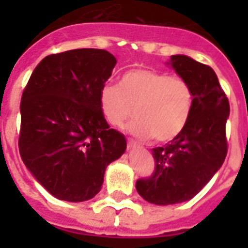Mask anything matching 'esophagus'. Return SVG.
<instances>
[{"label": "esophagus", "instance_id": "1", "mask_svg": "<svg viewBox=\"0 0 248 248\" xmlns=\"http://www.w3.org/2000/svg\"><path fill=\"white\" fill-rule=\"evenodd\" d=\"M136 147H138V144H136L134 140H130V139L127 140V148H128V149H135Z\"/></svg>", "mask_w": 248, "mask_h": 248}]
</instances>
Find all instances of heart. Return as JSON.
Returning <instances> with one entry per match:
<instances>
[{
    "mask_svg": "<svg viewBox=\"0 0 248 248\" xmlns=\"http://www.w3.org/2000/svg\"><path fill=\"white\" fill-rule=\"evenodd\" d=\"M99 108L110 126L128 124L132 135L153 136L159 143L175 139L188 124L193 108V90L177 76L153 69H131L118 86L104 85L99 91Z\"/></svg>",
    "mask_w": 248,
    "mask_h": 248,
    "instance_id": "heart-1",
    "label": "heart"
}]
</instances>
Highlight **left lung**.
Returning a JSON list of instances; mask_svg holds the SVG:
<instances>
[{
	"label": "left lung",
	"mask_w": 248,
	"mask_h": 248,
	"mask_svg": "<svg viewBox=\"0 0 248 248\" xmlns=\"http://www.w3.org/2000/svg\"><path fill=\"white\" fill-rule=\"evenodd\" d=\"M167 64L192 87L193 108L184 130L165 147L152 149L153 175L136 181L140 196L159 206L192 200L217 172L227 157L231 110L211 67L186 55H172Z\"/></svg>",
	"instance_id": "1"
}]
</instances>
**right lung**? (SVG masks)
<instances>
[{"label":"right lung","mask_w":248,"mask_h":248,"mask_svg":"<svg viewBox=\"0 0 248 248\" xmlns=\"http://www.w3.org/2000/svg\"><path fill=\"white\" fill-rule=\"evenodd\" d=\"M117 64L110 52L77 48L41 60L20 103L19 152L33 177L62 201L83 202L100 192L105 169L126 151L109 127L99 91Z\"/></svg>","instance_id":"1"}]
</instances>
